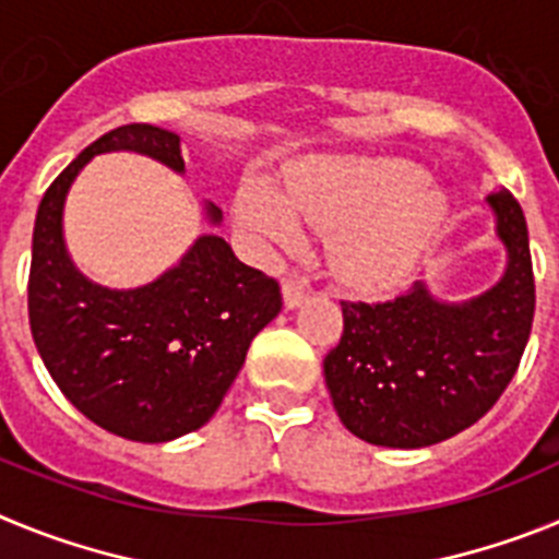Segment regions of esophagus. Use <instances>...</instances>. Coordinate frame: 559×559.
Masks as SVG:
<instances>
[{"mask_svg":"<svg viewBox=\"0 0 559 559\" xmlns=\"http://www.w3.org/2000/svg\"><path fill=\"white\" fill-rule=\"evenodd\" d=\"M305 296H308V285H305L299 276H288L283 283L285 308H299V305L305 302Z\"/></svg>","mask_w":559,"mask_h":559,"instance_id":"esophagus-1","label":"esophagus"}]
</instances>
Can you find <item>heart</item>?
Wrapping results in <instances>:
<instances>
[{
    "instance_id": "1",
    "label": "heart",
    "mask_w": 559,
    "mask_h": 559,
    "mask_svg": "<svg viewBox=\"0 0 559 559\" xmlns=\"http://www.w3.org/2000/svg\"><path fill=\"white\" fill-rule=\"evenodd\" d=\"M445 210L428 173L392 156H316L285 173V195L251 181L235 201L237 218L271 249L299 243V217L328 229L330 265L358 288L397 283L445 221Z\"/></svg>"
}]
</instances>
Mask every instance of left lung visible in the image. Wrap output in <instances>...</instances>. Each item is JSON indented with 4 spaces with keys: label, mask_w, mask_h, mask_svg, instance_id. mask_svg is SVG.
Masks as SVG:
<instances>
[{
    "label": "left lung",
    "mask_w": 559,
    "mask_h": 559,
    "mask_svg": "<svg viewBox=\"0 0 559 559\" xmlns=\"http://www.w3.org/2000/svg\"><path fill=\"white\" fill-rule=\"evenodd\" d=\"M487 204L507 249L490 290L451 305L414 283L389 302H341L344 333L324 380L341 423L364 442L437 445L478 423L515 378L535 319L530 229L512 192Z\"/></svg>",
    "instance_id": "left-lung-1"
}]
</instances>
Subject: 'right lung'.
Masks as SVG:
<instances>
[{"label": "right lung", "instance_id": "obj_1", "mask_svg": "<svg viewBox=\"0 0 559 559\" xmlns=\"http://www.w3.org/2000/svg\"><path fill=\"white\" fill-rule=\"evenodd\" d=\"M179 142L147 122L103 133L49 185L33 229L27 310L44 367L83 417L133 442H170L210 423L254 335L283 310L274 276L240 263L218 235L133 290L103 288L72 265L61 218L83 165L133 151L185 173ZM206 215L221 221L218 206Z\"/></svg>", "mask_w": 559, "mask_h": 559}]
</instances>
